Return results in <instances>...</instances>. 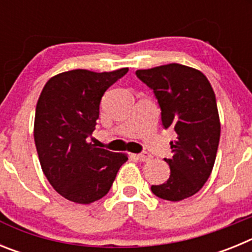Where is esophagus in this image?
Returning a JSON list of instances; mask_svg holds the SVG:
<instances>
[{"label":"esophagus","instance_id":"1","mask_svg":"<svg viewBox=\"0 0 252 252\" xmlns=\"http://www.w3.org/2000/svg\"><path fill=\"white\" fill-rule=\"evenodd\" d=\"M137 159H139L140 161H149V160L151 159V155L149 153H141L137 155Z\"/></svg>","mask_w":252,"mask_h":252}]
</instances>
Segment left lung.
<instances>
[{"label": "left lung", "instance_id": "left-lung-1", "mask_svg": "<svg viewBox=\"0 0 252 252\" xmlns=\"http://www.w3.org/2000/svg\"><path fill=\"white\" fill-rule=\"evenodd\" d=\"M136 75L154 91L162 126L173 127L178 135L177 141L170 142L173 157L164 159L170 177L151 186V192L171 202L192 197L212 173L221 135L212 86L202 72L177 63L140 69Z\"/></svg>", "mask_w": 252, "mask_h": 252}]
</instances>
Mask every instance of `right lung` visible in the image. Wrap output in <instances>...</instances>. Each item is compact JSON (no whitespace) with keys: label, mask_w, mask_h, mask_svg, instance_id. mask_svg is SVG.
Masks as SVG:
<instances>
[{"label":"right lung","mask_w":252,"mask_h":252,"mask_svg":"<svg viewBox=\"0 0 252 252\" xmlns=\"http://www.w3.org/2000/svg\"><path fill=\"white\" fill-rule=\"evenodd\" d=\"M128 68L95 73L75 69L51 77L35 111L34 139L51 187L68 201L90 204L108 193L126 154L95 148L92 136L102 95Z\"/></svg>","instance_id":"1"}]
</instances>
